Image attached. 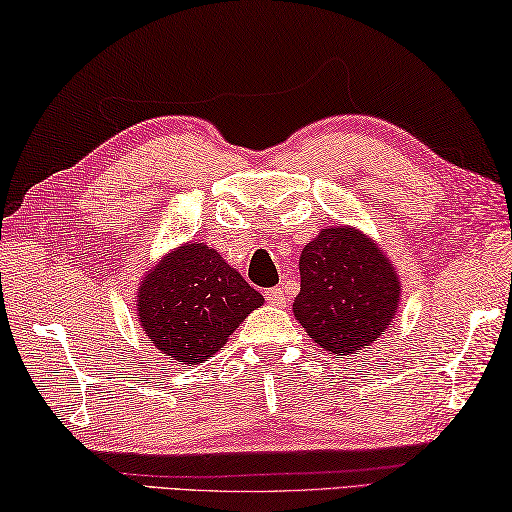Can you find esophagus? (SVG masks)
<instances>
[{
    "label": "esophagus",
    "mask_w": 512,
    "mask_h": 512,
    "mask_svg": "<svg viewBox=\"0 0 512 512\" xmlns=\"http://www.w3.org/2000/svg\"><path fill=\"white\" fill-rule=\"evenodd\" d=\"M265 299L270 301V304H274V306H283V304H286V290H283L281 286L270 288V290L265 292Z\"/></svg>",
    "instance_id": "34e87169"
}]
</instances>
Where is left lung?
<instances>
[{
    "label": "left lung",
    "mask_w": 512,
    "mask_h": 512,
    "mask_svg": "<svg viewBox=\"0 0 512 512\" xmlns=\"http://www.w3.org/2000/svg\"><path fill=\"white\" fill-rule=\"evenodd\" d=\"M301 288L292 311L326 351L370 347L397 313V274L363 233L324 229L299 256Z\"/></svg>",
    "instance_id": "1"
}]
</instances>
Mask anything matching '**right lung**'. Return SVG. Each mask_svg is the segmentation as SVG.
<instances>
[{
    "instance_id": "add662e5",
    "label": "right lung",
    "mask_w": 512,
    "mask_h": 512,
    "mask_svg": "<svg viewBox=\"0 0 512 512\" xmlns=\"http://www.w3.org/2000/svg\"><path fill=\"white\" fill-rule=\"evenodd\" d=\"M261 304V292L199 242L183 245L145 276L138 322L156 349L183 365H197L220 351Z\"/></svg>"
}]
</instances>
